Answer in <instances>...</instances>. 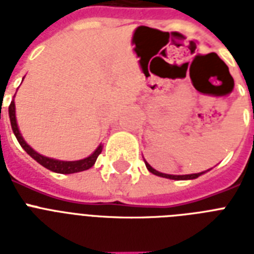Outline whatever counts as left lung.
<instances>
[{"label":"left lung","instance_id":"obj_1","mask_svg":"<svg viewBox=\"0 0 254 254\" xmlns=\"http://www.w3.org/2000/svg\"><path fill=\"white\" fill-rule=\"evenodd\" d=\"M145 165H146L147 170L150 171L151 174H154V175H158V177H162V178H169V179H175V181H185V179H195V178L200 177L201 174H204V171L203 173H197V174H189V175H170V174H163V173H159V171H157L155 169H153V167L149 165V163L145 161Z\"/></svg>","mask_w":254,"mask_h":254}]
</instances>
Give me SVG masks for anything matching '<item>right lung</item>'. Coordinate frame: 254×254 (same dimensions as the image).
Wrapping results in <instances>:
<instances>
[{
    "mask_svg": "<svg viewBox=\"0 0 254 254\" xmlns=\"http://www.w3.org/2000/svg\"><path fill=\"white\" fill-rule=\"evenodd\" d=\"M9 117H10V124H11V129H13L14 134L17 137L18 142L23 147V150L27 153V154L37 161L38 163H41L42 166L46 167V169L51 170L54 173L59 174H73V173H80V171H84V170L91 169L93 165H95L96 159L99 157V154L103 150V146L100 145L97 149H96L93 153H92L89 157L84 159H80V161H58V159L54 158H47L45 155H41L39 153H37L35 150H33L31 147L26 143V141L22 138L21 133H19V129H18L17 120H15V104H14V100L10 103L9 105Z\"/></svg>",
    "mask_w": 254,
    "mask_h": 254,
    "instance_id": "right-lung-1",
    "label": "right lung"
}]
</instances>
